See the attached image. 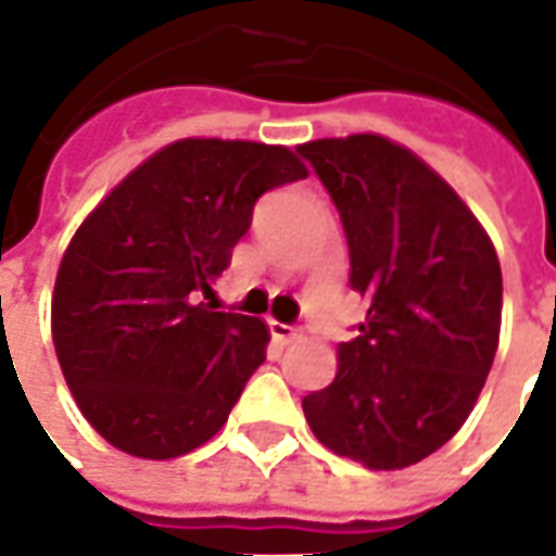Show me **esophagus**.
<instances>
[{
    "instance_id": "34e87169",
    "label": "esophagus",
    "mask_w": 556,
    "mask_h": 556,
    "mask_svg": "<svg viewBox=\"0 0 556 556\" xmlns=\"http://www.w3.org/2000/svg\"><path fill=\"white\" fill-rule=\"evenodd\" d=\"M270 337H274V342H277V345H289V342H294V339H301V333H298V330H294L291 325L270 321Z\"/></svg>"
}]
</instances>
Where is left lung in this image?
<instances>
[{
	"label": "left lung",
	"instance_id": "left-lung-1",
	"mask_svg": "<svg viewBox=\"0 0 556 556\" xmlns=\"http://www.w3.org/2000/svg\"><path fill=\"white\" fill-rule=\"evenodd\" d=\"M345 229L351 289L369 301L337 378L303 396L318 441L399 470L441 450L473 410L501 339L503 277L489 235L450 184L375 134L298 148Z\"/></svg>",
	"mask_w": 556,
	"mask_h": 556
}]
</instances>
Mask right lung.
Wrapping results in <instances>:
<instances>
[{
	"instance_id": "1",
	"label": "right lung",
	"mask_w": 556,
	"mask_h": 556,
	"mask_svg": "<svg viewBox=\"0 0 556 556\" xmlns=\"http://www.w3.org/2000/svg\"><path fill=\"white\" fill-rule=\"evenodd\" d=\"M309 172L294 151L181 139L83 219L53 291V345L83 417L115 450L178 458L211 441L265 363V321L217 313L258 195Z\"/></svg>"
}]
</instances>
